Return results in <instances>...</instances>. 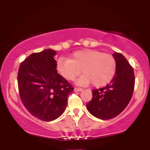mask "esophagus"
Masks as SVG:
<instances>
[{"label": "esophagus", "instance_id": "1", "mask_svg": "<svg viewBox=\"0 0 150 150\" xmlns=\"http://www.w3.org/2000/svg\"><path fill=\"white\" fill-rule=\"evenodd\" d=\"M74 91H75V92H81V91H82V88H77V87H75V88H74Z\"/></svg>", "mask_w": 150, "mask_h": 150}]
</instances>
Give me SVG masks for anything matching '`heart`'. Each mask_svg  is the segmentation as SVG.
<instances>
[{"instance_id": "obj_1", "label": "heart", "mask_w": 150, "mask_h": 150, "mask_svg": "<svg viewBox=\"0 0 150 150\" xmlns=\"http://www.w3.org/2000/svg\"><path fill=\"white\" fill-rule=\"evenodd\" d=\"M58 73L68 80H73L82 70L84 74L79 77L76 84L87 85L92 82L95 87L107 85L114 77L116 61L112 55L103 53L93 49L75 51L70 58H59L56 61Z\"/></svg>"}]
</instances>
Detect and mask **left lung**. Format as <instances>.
Segmentation results:
<instances>
[{
	"instance_id": "left-lung-1",
	"label": "left lung",
	"mask_w": 150,
	"mask_h": 150,
	"mask_svg": "<svg viewBox=\"0 0 150 150\" xmlns=\"http://www.w3.org/2000/svg\"><path fill=\"white\" fill-rule=\"evenodd\" d=\"M116 61L114 77L106 87L92 91V100L87 108L92 116L101 120H108L119 115L131 99L135 75L133 68L121 53L113 54Z\"/></svg>"
}]
</instances>
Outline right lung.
<instances>
[{"mask_svg": "<svg viewBox=\"0 0 150 150\" xmlns=\"http://www.w3.org/2000/svg\"><path fill=\"white\" fill-rule=\"evenodd\" d=\"M56 55L52 49L32 53L22 62L18 70L22 103L32 116L44 121H51L63 114L74 89L58 73Z\"/></svg>", "mask_w": 150, "mask_h": 150, "instance_id": "obj_1", "label": "right lung"}]
</instances>
